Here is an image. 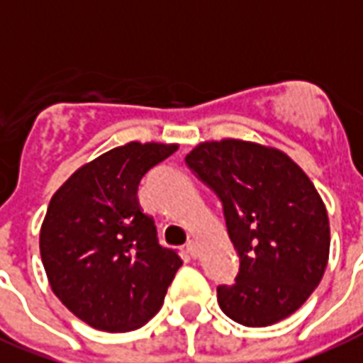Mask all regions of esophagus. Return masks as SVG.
Wrapping results in <instances>:
<instances>
[{
  "instance_id": "esophagus-1",
  "label": "esophagus",
  "mask_w": 363,
  "mask_h": 363,
  "mask_svg": "<svg viewBox=\"0 0 363 363\" xmlns=\"http://www.w3.org/2000/svg\"><path fill=\"white\" fill-rule=\"evenodd\" d=\"M185 250H187V254H189L193 259H196V255H199V246H196L195 240H187V244H185Z\"/></svg>"
}]
</instances>
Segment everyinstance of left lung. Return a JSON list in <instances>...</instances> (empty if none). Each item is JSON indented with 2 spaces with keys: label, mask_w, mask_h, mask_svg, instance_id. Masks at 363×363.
I'll use <instances>...</instances> for the list:
<instances>
[{
  "label": "left lung",
  "mask_w": 363,
  "mask_h": 363,
  "mask_svg": "<svg viewBox=\"0 0 363 363\" xmlns=\"http://www.w3.org/2000/svg\"><path fill=\"white\" fill-rule=\"evenodd\" d=\"M185 164L221 201L240 259L235 282L218 286L221 311L248 328L296 313L330 257V220L307 174L282 151L242 140L201 143Z\"/></svg>",
  "instance_id": "left-lung-1"
}]
</instances>
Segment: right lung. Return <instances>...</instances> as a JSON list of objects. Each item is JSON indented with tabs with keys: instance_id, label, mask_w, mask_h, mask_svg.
<instances>
[{
	"instance_id": "obj_1",
	"label": "right lung",
	"mask_w": 363,
	"mask_h": 363,
	"mask_svg": "<svg viewBox=\"0 0 363 363\" xmlns=\"http://www.w3.org/2000/svg\"><path fill=\"white\" fill-rule=\"evenodd\" d=\"M178 145L130 142L81 167L47 208L39 250L55 296L102 331L142 328L161 308L182 257L157 238L138 185Z\"/></svg>"
}]
</instances>
